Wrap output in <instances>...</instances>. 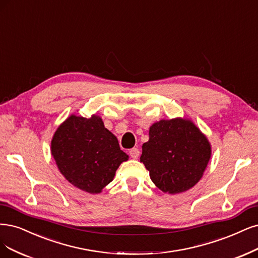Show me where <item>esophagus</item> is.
Masks as SVG:
<instances>
[{"instance_id": "esophagus-1", "label": "esophagus", "mask_w": 258, "mask_h": 258, "mask_svg": "<svg viewBox=\"0 0 258 258\" xmlns=\"http://www.w3.org/2000/svg\"><path fill=\"white\" fill-rule=\"evenodd\" d=\"M129 155L131 158L133 159H138L139 156H140V149L137 148V147H133L129 150Z\"/></svg>"}]
</instances>
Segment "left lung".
<instances>
[{
    "label": "left lung",
    "instance_id": "obj_1",
    "mask_svg": "<svg viewBox=\"0 0 258 258\" xmlns=\"http://www.w3.org/2000/svg\"><path fill=\"white\" fill-rule=\"evenodd\" d=\"M211 156L209 141L190 119H162L149 128L141 162L150 179L164 193L191 189L205 172Z\"/></svg>",
    "mask_w": 258,
    "mask_h": 258
}]
</instances>
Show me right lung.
Here are the masks:
<instances>
[{"instance_id":"add662e5","label":"right lung","mask_w":258,"mask_h":258,"mask_svg":"<svg viewBox=\"0 0 258 258\" xmlns=\"http://www.w3.org/2000/svg\"><path fill=\"white\" fill-rule=\"evenodd\" d=\"M51 154L61 175L91 194L100 193L129 158L97 115L90 118L70 115L52 138Z\"/></svg>"}]
</instances>
